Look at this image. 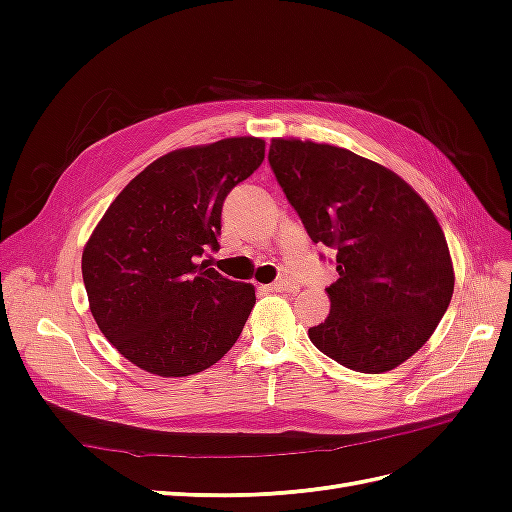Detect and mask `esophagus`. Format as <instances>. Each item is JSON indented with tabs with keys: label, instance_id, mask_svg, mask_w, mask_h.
<instances>
[{
	"label": "esophagus",
	"instance_id": "esophagus-1",
	"mask_svg": "<svg viewBox=\"0 0 512 512\" xmlns=\"http://www.w3.org/2000/svg\"><path fill=\"white\" fill-rule=\"evenodd\" d=\"M299 286L294 284L290 277H280V280L271 284V290H297Z\"/></svg>",
	"mask_w": 512,
	"mask_h": 512
}]
</instances>
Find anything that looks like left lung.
I'll return each instance as SVG.
<instances>
[{
  "mask_svg": "<svg viewBox=\"0 0 512 512\" xmlns=\"http://www.w3.org/2000/svg\"><path fill=\"white\" fill-rule=\"evenodd\" d=\"M269 164L309 239L335 250L339 280L312 344L361 374L408 361L455 288L436 215L393 170L342 147L273 138Z\"/></svg>",
  "mask_w": 512,
  "mask_h": 512,
  "instance_id": "obj_1",
  "label": "left lung"
}]
</instances>
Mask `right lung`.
Returning <instances> with one entry per match:
<instances>
[{"mask_svg": "<svg viewBox=\"0 0 512 512\" xmlns=\"http://www.w3.org/2000/svg\"><path fill=\"white\" fill-rule=\"evenodd\" d=\"M265 160V141L235 136L170 151L106 209L83 250L100 331L130 363L162 378L205 371L235 346L256 303L252 284L211 269L222 205Z\"/></svg>", "mask_w": 512, "mask_h": 512, "instance_id": "add662e5", "label": "right lung"}]
</instances>
